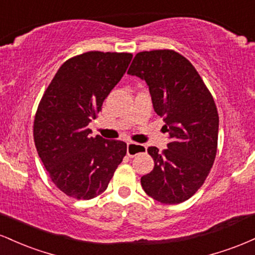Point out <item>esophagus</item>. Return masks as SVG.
I'll use <instances>...</instances> for the list:
<instances>
[{
	"instance_id": "1",
	"label": "esophagus",
	"mask_w": 255,
	"mask_h": 255,
	"mask_svg": "<svg viewBox=\"0 0 255 255\" xmlns=\"http://www.w3.org/2000/svg\"><path fill=\"white\" fill-rule=\"evenodd\" d=\"M146 146L141 144H136V142H128L127 144V154L129 157H135L140 153H145Z\"/></svg>"
}]
</instances>
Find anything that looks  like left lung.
<instances>
[{"mask_svg": "<svg viewBox=\"0 0 255 255\" xmlns=\"http://www.w3.org/2000/svg\"><path fill=\"white\" fill-rule=\"evenodd\" d=\"M128 74L146 81L153 109L169 133L168 148H147L154 166L141 177L148 197L162 204L188 200L203 186L215 162L218 111L194 66L174 50L137 52Z\"/></svg>", "mask_w": 255, "mask_h": 255, "instance_id": "left-lung-1", "label": "left lung"}]
</instances>
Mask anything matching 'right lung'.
Masks as SVG:
<instances>
[{"instance_id":"obj_1","label":"right lung","mask_w":255,"mask_h":255,"mask_svg":"<svg viewBox=\"0 0 255 255\" xmlns=\"http://www.w3.org/2000/svg\"><path fill=\"white\" fill-rule=\"evenodd\" d=\"M131 57L129 52L77 55L44 91L34 116V144L51 181L68 197L90 200L102 194L127 153L124 141L91 136L89 124Z\"/></svg>"}]
</instances>
